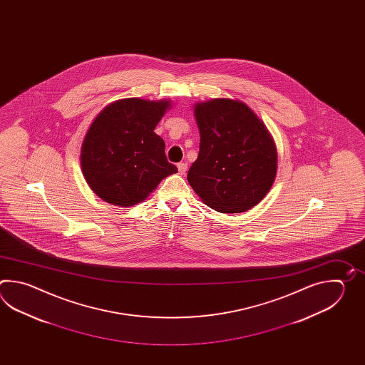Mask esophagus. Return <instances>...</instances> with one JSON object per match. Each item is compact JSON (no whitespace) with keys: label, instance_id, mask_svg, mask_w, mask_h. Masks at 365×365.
Segmentation results:
<instances>
[{"label":"esophagus","instance_id":"1","mask_svg":"<svg viewBox=\"0 0 365 365\" xmlns=\"http://www.w3.org/2000/svg\"><path fill=\"white\" fill-rule=\"evenodd\" d=\"M178 170H179L180 175H185L187 165H186V163H179L178 164Z\"/></svg>","mask_w":365,"mask_h":365}]
</instances>
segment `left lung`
Here are the masks:
<instances>
[{"instance_id": "left-lung-1", "label": "left lung", "mask_w": 365, "mask_h": 365, "mask_svg": "<svg viewBox=\"0 0 365 365\" xmlns=\"http://www.w3.org/2000/svg\"><path fill=\"white\" fill-rule=\"evenodd\" d=\"M200 154L187 181L217 212L255 207L272 189L278 151L266 125L245 103L217 98L194 104Z\"/></svg>"}]
</instances>
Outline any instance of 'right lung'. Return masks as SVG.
I'll return each instance as SVG.
<instances>
[{
  "label": "right lung",
  "instance_id": "1",
  "mask_svg": "<svg viewBox=\"0 0 365 365\" xmlns=\"http://www.w3.org/2000/svg\"><path fill=\"white\" fill-rule=\"evenodd\" d=\"M171 107L168 99L128 98L110 103L93 118L82 142L81 167L103 201L120 207L137 205L178 172L154 132Z\"/></svg>",
  "mask_w": 365,
  "mask_h": 365
}]
</instances>
